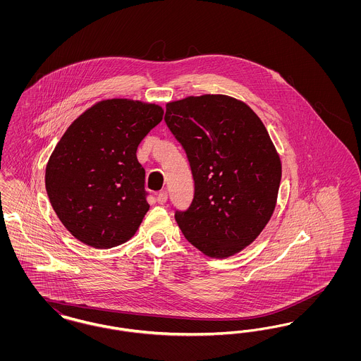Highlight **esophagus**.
Listing matches in <instances>:
<instances>
[{"label": "esophagus", "instance_id": "obj_1", "mask_svg": "<svg viewBox=\"0 0 361 361\" xmlns=\"http://www.w3.org/2000/svg\"><path fill=\"white\" fill-rule=\"evenodd\" d=\"M166 200H168V192H166V190H161V192L158 193V196H157V202H158L159 204H165Z\"/></svg>", "mask_w": 361, "mask_h": 361}]
</instances>
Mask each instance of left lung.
I'll return each mask as SVG.
<instances>
[{
    "label": "left lung",
    "instance_id": "1",
    "mask_svg": "<svg viewBox=\"0 0 361 361\" xmlns=\"http://www.w3.org/2000/svg\"><path fill=\"white\" fill-rule=\"evenodd\" d=\"M165 121L188 157L195 195L176 211L184 237L208 257L234 256L275 211L281 161L256 112L226 94L166 104Z\"/></svg>",
    "mask_w": 361,
    "mask_h": 361
}]
</instances>
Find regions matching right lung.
<instances>
[{"instance_id": "add662e5", "label": "right lung", "mask_w": 361, "mask_h": 361, "mask_svg": "<svg viewBox=\"0 0 361 361\" xmlns=\"http://www.w3.org/2000/svg\"><path fill=\"white\" fill-rule=\"evenodd\" d=\"M162 116L157 104L109 99L70 124L47 162L46 190L73 237L109 249L137 233L150 208L137 149Z\"/></svg>"}]
</instances>
